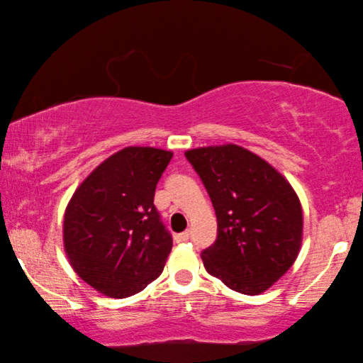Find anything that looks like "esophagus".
I'll return each instance as SVG.
<instances>
[{"label": "esophagus", "mask_w": 363, "mask_h": 363, "mask_svg": "<svg viewBox=\"0 0 363 363\" xmlns=\"http://www.w3.org/2000/svg\"><path fill=\"white\" fill-rule=\"evenodd\" d=\"M190 240V231H183L180 235H175V241L177 242H185Z\"/></svg>", "instance_id": "esophagus-1"}]
</instances>
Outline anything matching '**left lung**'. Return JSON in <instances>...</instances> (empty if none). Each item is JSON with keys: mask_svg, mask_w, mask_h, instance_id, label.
<instances>
[{"mask_svg": "<svg viewBox=\"0 0 363 363\" xmlns=\"http://www.w3.org/2000/svg\"><path fill=\"white\" fill-rule=\"evenodd\" d=\"M218 220V236L201 252L211 276L256 296L294 264L302 242V206L289 182L266 160L235 143L185 152Z\"/></svg>", "mask_w": 363, "mask_h": 363, "instance_id": "8db88e82", "label": "left lung"}]
</instances>
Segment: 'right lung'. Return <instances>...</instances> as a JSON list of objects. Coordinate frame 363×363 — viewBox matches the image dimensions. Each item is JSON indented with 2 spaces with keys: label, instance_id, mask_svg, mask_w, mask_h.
I'll return each instance as SVG.
<instances>
[{
  "label": "right lung",
  "instance_id": "right-lung-1",
  "mask_svg": "<svg viewBox=\"0 0 363 363\" xmlns=\"http://www.w3.org/2000/svg\"><path fill=\"white\" fill-rule=\"evenodd\" d=\"M173 157L127 147L84 180L64 215V251L82 281L108 297L133 296L162 274L173 240L153 196Z\"/></svg>",
  "mask_w": 363,
  "mask_h": 363
}]
</instances>
